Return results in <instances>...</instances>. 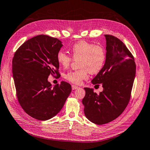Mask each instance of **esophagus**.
Masks as SVG:
<instances>
[{
    "label": "esophagus",
    "mask_w": 150,
    "mask_h": 150,
    "mask_svg": "<svg viewBox=\"0 0 150 150\" xmlns=\"http://www.w3.org/2000/svg\"><path fill=\"white\" fill-rule=\"evenodd\" d=\"M78 86H75V85H72V90H75V89H78Z\"/></svg>",
    "instance_id": "obj_1"
}]
</instances>
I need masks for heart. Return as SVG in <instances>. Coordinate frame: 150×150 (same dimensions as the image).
<instances>
[{
	"label": "heart",
	"instance_id": "1",
	"mask_svg": "<svg viewBox=\"0 0 150 150\" xmlns=\"http://www.w3.org/2000/svg\"><path fill=\"white\" fill-rule=\"evenodd\" d=\"M70 51L74 59H80L79 66L81 69L69 71L65 75V78L73 84H81L83 80L88 79L89 72L98 73L105 63L106 51L99 45L81 40L74 44ZM56 58L59 64L64 68L69 67L72 61L69 55L62 51L57 52Z\"/></svg>",
	"mask_w": 150,
	"mask_h": 150
}]
</instances>
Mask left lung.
Returning <instances> with one entry per match:
<instances>
[{
  "instance_id": "obj_1",
  "label": "left lung",
  "mask_w": 150,
  "mask_h": 150,
  "mask_svg": "<svg viewBox=\"0 0 150 150\" xmlns=\"http://www.w3.org/2000/svg\"><path fill=\"white\" fill-rule=\"evenodd\" d=\"M106 40V57L102 69L91 81L101 84L102 92L84 88L83 99L86 117L96 125L110 122L122 114L129 101L136 74L132 54L125 44L111 35H104Z\"/></svg>"
}]
</instances>
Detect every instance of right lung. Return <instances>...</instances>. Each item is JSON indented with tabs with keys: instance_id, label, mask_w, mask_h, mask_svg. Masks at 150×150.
<instances>
[{
	"instance_id": "add662e5",
	"label": "right lung",
	"mask_w": 150,
	"mask_h": 150,
	"mask_svg": "<svg viewBox=\"0 0 150 150\" xmlns=\"http://www.w3.org/2000/svg\"><path fill=\"white\" fill-rule=\"evenodd\" d=\"M62 46L57 38L39 35L22 44L13 56L12 74L18 101L36 120L55 116L71 92L69 83L62 81L52 88L47 81L50 74L60 75L56 56Z\"/></svg>"
}]
</instances>
